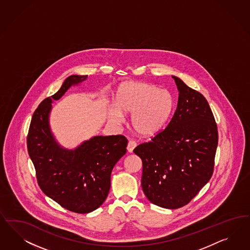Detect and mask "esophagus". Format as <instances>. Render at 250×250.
<instances>
[{"instance_id":"1","label":"esophagus","mask_w":250,"mask_h":250,"mask_svg":"<svg viewBox=\"0 0 250 250\" xmlns=\"http://www.w3.org/2000/svg\"><path fill=\"white\" fill-rule=\"evenodd\" d=\"M136 145L137 144L134 142V141H129V143H128V146H127V150H128V152L129 153H132L133 152V150H134V148L136 147Z\"/></svg>"}]
</instances>
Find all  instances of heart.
I'll list each match as a JSON object with an SVG mask.
<instances>
[{"label":"heart","instance_id":"heart-1","mask_svg":"<svg viewBox=\"0 0 250 250\" xmlns=\"http://www.w3.org/2000/svg\"><path fill=\"white\" fill-rule=\"evenodd\" d=\"M116 106L110 111L113 121L121 122V113H131L132 129L140 135L152 136L168 120L173 100L166 89L147 83L128 82L121 84L116 93Z\"/></svg>","mask_w":250,"mask_h":250}]
</instances>
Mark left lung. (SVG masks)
Here are the masks:
<instances>
[{"label":"left lung","mask_w":250,"mask_h":250,"mask_svg":"<svg viewBox=\"0 0 250 250\" xmlns=\"http://www.w3.org/2000/svg\"><path fill=\"white\" fill-rule=\"evenodd\" d=\"M178 101L167 128L133 150L143 161L142 187L150 202L183 207L209 182L218 145L217 125L202 94L177 76Z\"/></svg>","instance_id":"8db88e82"}]
</instances>
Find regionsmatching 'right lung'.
I'll list each match as a JSON object with an SVG mask.
<instances>
[{"label": "right lung", "mask_w": 250, "mask_h": 250, "mask_svg": "<svg viewBox=\"0 0 250 250\" xmlns=\"http://www.w3.org/2000/svg\"><path fill=\"white\" fill-rule=\"evenodd\" d=\"M87 75H71L51 97L45 98L33 114L27 134V150L41 190L62 207L88 213L105 202L116 163L126 153L128 140L123 135L95 136L74 150L58 145L49 128L52 101Z\"/></svg>", "instance_id": "obj_1"}]
</instances>
